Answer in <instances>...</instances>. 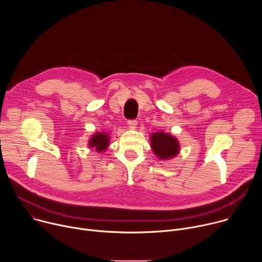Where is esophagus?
<instances>
[{
  "label": "esophagus",
  "mask_w": 262,
  "mask_h": 262,
  "mask_svg": "<svg viewBox=\"0 0 262 262\" xmlns=\"http://www.w3.org/2000/svg\"><path fill=\"white\" fill-rule=\"evenodd\" d=\"M127 124H128V127H129V128L135 129V128L137 127L138 121H137V120H128V121H127Z\"/></svg>",
  "instance_id": "34e87169"
}]
</instances>
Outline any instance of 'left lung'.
Masks as SVG:
<instances>
[{
  "label": "left lung",
  "mask_w": 262,
  "mask_h": 262,
  "mask_svg": "<svg viewBox=\"0 0 262 262\" xmlns=\"http://www.w3.org/2000/svg\"><path fill=\"white\" fill-rule=\"evenodd\" d=\"M150 146L154 154L162 161H168L175 158L180 151L178 140L163 130L150 135Z\"/></svg>",
  "instance_id": "8db88e82"
}]
</instances>
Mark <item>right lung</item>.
<instances>
[{"instance_id": "add662e5", "label": "right lung", "mask_w": 262, "mask_h": 262, "mask_svg": "<svg viewBox=\"0 0 262 262\" xmlns=\"http://www.w3.org/2000/svg\"><path fill=\"white\" fill-rule=\"evenodd\" d=\"M110 145V134L98 132L95 133L89 140L88 146L89 148L96 150L97 152H103L106 150L107 146Z\"/></svg>"}]
</instances>
